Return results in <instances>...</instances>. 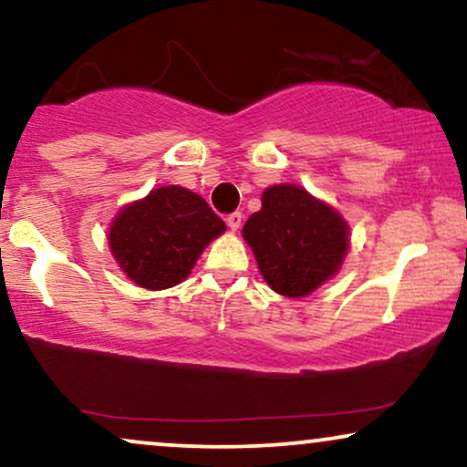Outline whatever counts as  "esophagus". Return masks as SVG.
<instances>
[{"instance_id":"1","label":"esophagus","mask_w":467,"mask_h":467,"mask_svg":"<svg viewBox=\"0 0 467 467\" xmlns=\"http://www.w3.org/2000/svg\"><path fill=\"white\" fill-rule=\"evenodd\" d=\"M241 219H244V215H241L239 211H237V213H230V215L226 217L228 228H230V230H239V228H241Z\"/></svg>"}]
</instances>
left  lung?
Returning <instances> with one entry per match:
<instances>
[{
	"label": "left lung",
	"instance_id": "left-lung-1",
	"mask_svg": "<svg viewBox=\"0 0 467 467\" xmlns=\"http://www.w3.org/2000/svg\"><path fill=\"white\" fill-rule=\"evenodd\" d=\"M261 204L245 222L244 239L276 294L308 296L339 272L350 241L339 213L296 184L265 189Z\"/></svg>",
	"mask_w": 467,
	"mask_h": 467
}]
</instances>
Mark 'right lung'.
<instances>
[{
  "mask_svg": "<svg viewBox=\"0 0 467 467\" xmlns=\"http://www.w3.org/2000/svg\"><path fill=\"white\" fill-rule=\"evenodd\" d=\"M226 230L204 198L184 187H161L123 206L112 219L109 245L139 287L159 291L182 283L202 250Z\"/></svg>",
  "mask_w": 467,
  "mask_h": 467,
  "instance_id": "right-lung-1",
  "label": "right lung"
}]
</instances>
